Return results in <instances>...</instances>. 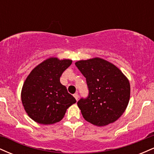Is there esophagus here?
<instances>
[{
  "instance_id": "34e87169",
  "label": "esophagus",
  "mask_w": 154,
  "mask_h": 154,
  "mask_svg": "<svg viewBox=\"0 0 154 154\" xmlns=\"http://www.w3.org/2000/svg\"><path fill=\"white\" fill-rule=\"evenodd\" d=\"M74 97H75L76 100H78V98H79V95H78V93H75V94H74Z\"/></svg>"
}]
</instances>
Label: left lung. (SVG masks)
Segmentation results:
<instances>
[{
  "label": "left lung",
  "instance_id": "8db88e82",
  "mask_svg": "<svg viewBox=\"0 0 154 154\" xmlns=\"http://www.w3.org/2000/svg\"><path fill=\"white\" fill-rule=\"evenodd\" d=\"M75 65L86 78L89 95L77 106L88 122L103 127L123 114L130 98L128 79L115 65L100 58L80 60Z\"/></svg>",
  "mask_w": 154,
  "mask_h": 154
}]
</instances>
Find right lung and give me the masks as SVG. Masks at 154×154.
<instances>
[{"instance_id":"right-lung-1","label":"right lung","mask_w":154,"mask_h":154,"mask_svg":"<svg viewBox=\"0 0 154 154\" xmlns=\"http://www.w3.org/2000/svg\"><path fill=\"white\" fill-rule=\"evenodd\" d=\"M72 63L70 59L48 58L27 76L21 98L26 114L35 122L42 125L59 122L66 109L77 102L60 82V77Z\"/></svg>"}]
</instances>
